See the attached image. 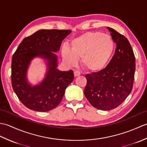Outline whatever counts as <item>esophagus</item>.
Returning a JSON list of instances; mask_svg holds the SVG:
<instances>
[{
	"label": "esophagus",
	"instance_id": "obj_1",
	"mask_svg": "<svg viewBox=\"0 0 147 147\" xmlns=\"http://www.w3.org/2000/svg\"><path fill=\"white\" fill-rule=\"evenodd\" d=\"M80 73L78 71H75L74 72V77H77L80 75Z\"/></svg>",
	"mask_w": 147,
	"mask_h": 147
}]
</instances>
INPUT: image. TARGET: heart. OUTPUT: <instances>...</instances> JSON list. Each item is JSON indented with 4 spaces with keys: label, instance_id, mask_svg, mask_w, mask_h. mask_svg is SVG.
Listing matches in <instances>:
<instances>
[{
    "label": "heart",
    "instance_id": "1",
    "mask_svg": "<svg viewBox=\"0 0 147 147\" xmlns=\"http://www.w3.org/2000/svg\"><path fill=\"white\" fill-rule=\"evenodd\" d=\"M114 49L115 43L109 35L100 32H86L72 40L71 51L64 47L62 55L68 65H76V59H81L86 71L97 73L107 65Z\"/></svg>",
    "mask_w": 147,
    "mask_h": 147
}]
</instances>
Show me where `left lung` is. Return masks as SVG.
Returning <instances> with one entry per match:
<instances>
[{"mask_svg": "<svg viewBox=\"0 0 147 147\" xmlns=\"http://www.w3.org/2000/svg\"><path fill=\"white\" fill-rule=\"evenodd\" d=\"M107 29L116 43L115 53L104 69L86 74L84 90L90 104L102 111L117 107L129 95L136 69L135 54L128 40L113 28Z\"/></svg>", "mask_w": 147, "mask_h": 147, "instance_id": "1", "label": "left lung"}]
</instances>
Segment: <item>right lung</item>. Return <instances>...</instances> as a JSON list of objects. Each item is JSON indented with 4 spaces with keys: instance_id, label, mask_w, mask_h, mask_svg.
<instances>
[{
    "instance_id": "1",
    "label": "right lung",
    "mask_w": 147,
    "mask_h": 147,
    "mask_svg": "<svg viewBox=\"0 0 147 147\" xmlns=\"http://www.w3.org/2000/svg\"><path fill=\"white\" fill-rule=\"evenodd\" d=\"M71 32L69 30H41L24 38L12 55L11 83L15 93L24 105L31 110L47 112L60 104L65 88L74 80L72 70L61 71L57 68V56L62 41ZM36 56L48 61L49 69L43 82L32 87L27 82L26 70Z\"/></svg>"
}]
</instances>
